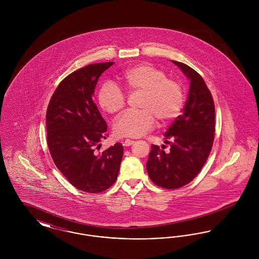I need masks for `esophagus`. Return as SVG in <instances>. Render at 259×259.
<instances>
[{"label":"esophagus","mask_w":259,"mask_h":259,"mask_svg":"<svg viewBox=\"0 0 259 259\" xmlns=\"http://www.w3.org/2000/svg\"><path fill=\"white\" fill-rule=\"evenodd\" d=\"M134 143H135L134 141H132V140H128V139H127V140H125V141H124V146H125V147H130V146H132Z\"/></svg>","instance_id":"esophagus-1"}]
</instances>
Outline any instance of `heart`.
Returning <instances> with one entry per match:
<instances>
[{"label": "heart", "mask_w": 259, "mask_h": 259, "mask_svg": "<svg viewBox=\"0 0 259 259\" xmlns=\"http://www.w3.org/2000/svg\"><path fill=\"white\" fill-rule=\"evenodd\" d=\"M124 89L129 95L140 93L138 109L122 114L114 123L113 131L118 137L140 138L146 135L155 125V118L161 125L172 123L185 107L183 84L167 77L159 68L142 63L133 66L119 75ZM99 106L111 114L123 111L126 97L120 88L112 82H105L98 92Z\"/></svg>", "instance_id": "b5f03b06"}]
</instances>
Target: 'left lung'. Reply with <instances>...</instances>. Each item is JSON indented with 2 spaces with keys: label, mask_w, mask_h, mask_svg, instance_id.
Listing matches in <instances>:
<instances>
[{
  "label": "left lung",
  "mask_w": 259,
  "mask_h": 259,
  "mask_svg": "<svg viewBox=\"0 0 259 259\" xmlns=\"http://www.w3.org/2000/svg\"><path fill=\"white\" fill-rule=\"evenodd\" d=\"M190 80L184 112L165 133L169 152L152 145L147 162L150 180L166 189L189 184L209 157L214 139V104L209 88L195 70L182 62L172 61Z\"/></svg>",
  "instance_id": "1"
}]
</instances>
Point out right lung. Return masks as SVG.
<instances>
[{
  "instance_id": "add662e5",
  "label": "right lung",
  "mask_w": 259,
  "mask_h": 259,
  "mask_svg": "<svg viewBox=\"0 0 259 259\" xmlns=\"http://www.w3.org/2000/svg\"><path fill=\"white\" fill-rule=\"evenodd\" d=\"M113 63L91 64L66 76L55 89L47 111L52 159L71 185L88 193L105 191L115 183L123 155L120 143L103 152L95 150L99 142L107 138V123L93 94L100 75Z\"/></svg>"
}]
</instances>
